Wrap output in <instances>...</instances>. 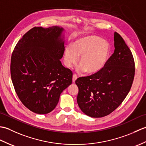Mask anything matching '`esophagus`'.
Here are the masks:
<instances>
[{"instance_id": "34e87169", "label": "esophagus", "mask_w": 146, "mask_h": 146, "mask_svg": "<svg viewBox=\"0 0 146 146\" xmlns=\"http://www.w3.org/2000/svg\"><path fill=\"white\" fill-rule=\"evenodd\" d=\"M77 79V75H76V74H73V82H75L76 81V80Z\"/></svg>"}]
</instances>
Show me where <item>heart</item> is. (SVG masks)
Here are the masks:
<instances>
[{
  "instance_id": "1",
  "label": "heart",
  "mask_w": 146,
  "mask_h": 146,
  "mask_svg": "<svg viewBox=\"0 0 146 146\" xmlns=\"http://www.w3.org/2000/svg\"><path fill=\"white\" fill-rule=\"evenodd\" d=\"M111 47L109 43L100 37L87 36L80 38L65 48L64 62L68 68L75 64L80 58V65L78 71L86 70L88 73L94 74L100 71L109 59Z\"/></svg>"
}]
</instances>
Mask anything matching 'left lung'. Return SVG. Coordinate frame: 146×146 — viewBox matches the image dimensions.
Wrapping results in <instances>:
<instances>
[{"label":"left lung","mask_w":146,"mask_h":146,"mask_svg":"<svg viewBox=\"0 0 146 146\" xmlns=\"http://www.w3.org/2000/svg\"><path fill=\"white\" fill-rule=\"evenodd\" d=\"M114 52L106 65L93 75L77 78V103L87 115L103 117L122 103L131 88L135 63L131 51L119 34L114 33Z\"/></svg>","instance_id":"obj_1"}]
</instances>
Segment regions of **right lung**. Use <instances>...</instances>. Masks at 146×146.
<instances>
[{"label": "right lung", "mask_w": 146, "mask_h": 146, "mask_svg": "<svg viewBox=\"0 0 146 146\" xmlns=\"http://www.w3.org/2000/svg\"><path fill=\"white\" fill-rule=\"evenodd\" d=\"M58 26L35 27L12 52L11 75L15 91L24 106L38 114L53 110L60 95L72 83L73 73L60 60L64 51Z\"/></svg>", "instance_id": "obj_1"}]
</instances>
